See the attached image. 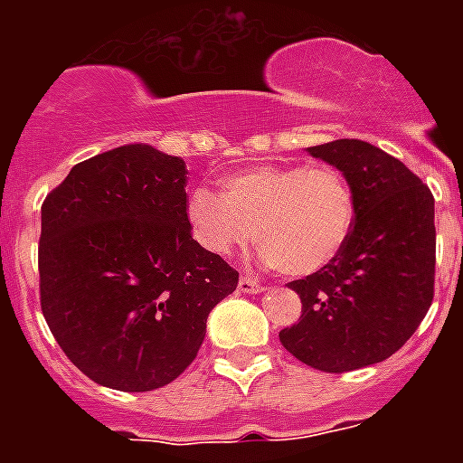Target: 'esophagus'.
Listing matches in <instances>:
<instances>
[{
  "label": "esophagus",
  "mask_w": 463,
  "mask_h": 463,
  "mask_svg": "<svg viewBox=\"0 0 463 463\" xmlns=\"http://www.w3.org/2000/svg\"><path fill=\"white\" fill-rule=\"evenodd\" d=\"M261 289V282L252 276H241L239 280V292L243 294H257Z\"/></svg>",
  "instance_id": "1"
}]
</instances>
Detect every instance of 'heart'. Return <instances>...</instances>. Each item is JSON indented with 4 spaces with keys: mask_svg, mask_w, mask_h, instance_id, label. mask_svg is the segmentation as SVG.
<instances>
[{
    "mask_svg": "<svg viewBox=\"0 0 463 463\" xmlns=\"http://www.w3.org/2000/svg\"><path fill=\"white\" fill-rule=\"evenodd\" d=\"M185 218L211 255L227 257L255 239L276 271L310 276L343 250L353 232L354 192L331 166H252L227 175L222 192L192 190Z\"/></svg>",
    "mask_w": 463,
    "mask_h": 463,
    "instance_id": "heart-1",
    "label": "heart"
}]
</instances>
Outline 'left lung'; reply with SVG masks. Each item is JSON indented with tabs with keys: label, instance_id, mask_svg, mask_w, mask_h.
I'll list each match as a JSON object with an SVG mask.
<instances>
[{
	"label": "left lung",
	"instance_id": "1",
	"mask_svg": "<svg viewBox=\"0 0 463 463\" xmlns=\"http://www.w3.org/2000/svg\"><path fill=\"white\" fill-rule=\"evenodd\" d=\"M354 192V222L329 267L292 280L301 317L278 336L298 362L345 373L384 362L433 301V194L403 162L357 138L308 148Z\"/></svg>",
	"mask_w": 463,
	"mask_h": 463
}]
</instances>
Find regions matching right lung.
I'll use <instances>...</instances> for the list:
<instances>
[{
    "label": "right lung",
    "mask_w": 463,
    "mask_h": 463,
    "mask_svg": "<svg viewBox=\"0 0 463 463\" xmlns=\"http://www.w3.org/2000/svg\"><path fill=\"white\" fill-rule=\"evenodd\" d=\"M181 157L129 143L73 166L41 206V310L76 369L120 392L174 383L239 271L192 239Z\"/></svg>",
    "instance_id": "1"
}]
</instances>
